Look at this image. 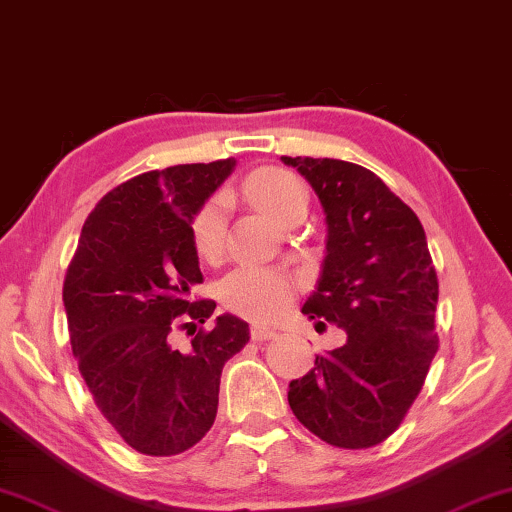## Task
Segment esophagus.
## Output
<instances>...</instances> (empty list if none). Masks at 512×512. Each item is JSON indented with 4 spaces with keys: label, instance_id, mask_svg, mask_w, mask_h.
Masks as SVG:
<instances>
[{
    "label": "esophagus",
    "instance_id": "34e87169",
    "mask_svg": "<svg viewBox=\"0 0 512 512\" xmlns=\"http://www.w3.org/2000/svg\"><path fill=\"white\" fill-rule=\"evenodd\" d=\"M274 337H277V332L270 330L268 325H251V339H256V342H265V339Z\"/></svg>",
    "mask_w": 512,
    "mask_h": 512
}]
</instances>
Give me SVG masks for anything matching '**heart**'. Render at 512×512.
<instances>
[{
	"label": "heart",
	"mask_w": 512,
	"mask_h": 512,
	"mask_svg": "<svg viewBox=\"0 0 512 512\" xmlns=\"http://www.w3.org/2000/svg\"><path fill=\"white\" fill-rule=\"evenodd\" d=\"M247 194L258 210H263L281 226L291 217L295 207L307 203L305 187H302L298 177L279 168L256 170L247 180ZM191 235H194L196 251L207 261L221 254L226 235L224 196H214L212 201H207L201 207V212L194 219V226H191ZM293 295L295 284L288 274L256 268V265H244V268L233 270L221 281L224 305L242 316L258 318V321L279 316L291 305Z\"/></svg>",
	"instance_id": "1"
}]
</instances>
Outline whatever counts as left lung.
I'll return each instance as SVG.
<instances>
[{"mask_svg":"<svg viewBox=\"0 0 512 512\" xmlns=\"http://www.w3.org/2000/svg\"><path fill=\"white\" fill-rule=\"evenodd\" d=\"M325 214V256L302 314L346 332L288 383L302 425L337 448H372L399 427L436 353L439 281L425 228L381 177L339 159L281 157ZM321 323V321H318Z\"/></svg>","mask_w":512,"mask_h":512,"instance_id":"left-lung-1","label":"left lung"}]
</instances>
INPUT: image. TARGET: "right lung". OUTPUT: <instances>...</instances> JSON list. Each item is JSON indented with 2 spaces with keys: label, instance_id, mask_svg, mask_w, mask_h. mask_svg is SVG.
<instances>
[{
  "label": "right lung",
  "instance_id": "add662e5",
  "mask_svg": "<svg viewBox=\"0 0 512 512\" xmlns=\"http://www.w3.org/2000/svg\"><path fill=\"white\" fill-rule=\"evenodd\" d=\"M233 168L235 159L170 166L108 191L66 270L62 300L80 376L110 427L143 455H180L210 432L221 369L249 342V325L233 314L214 318L187 353L168 342L182 314L187 328L217 307L189 300L203 284L191 224Z\"/></svg>",
  "mask_w": 512,
  "mask_h": 512
}]
</instances>
